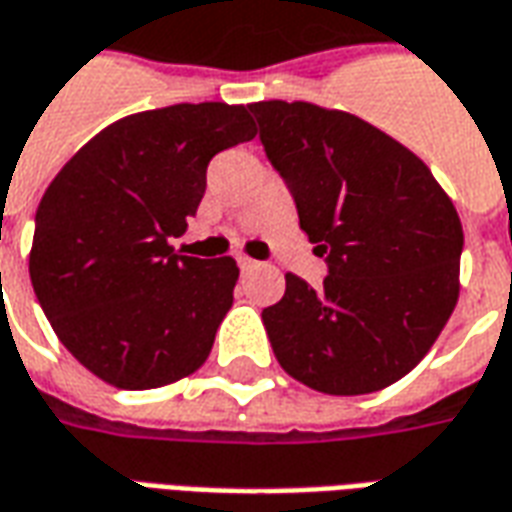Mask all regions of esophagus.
Segmentation results:
<instances>
[{
  "label": "esophagus",
  "mask_w": 512,
  "mask_h": 512,
  "mask_svg": "<svg viewBox=\"0 0 512 512\" xmlns=\"http://www.w3.org/2000/svg\"><path fill=\"white\" fill-rule=\"evenodd\" d=\"M238 266H241V271H252V268H257V260L241 255V257H238Z\"/></svg>",
  "instance_id": "34e87169"
}]
</instances>
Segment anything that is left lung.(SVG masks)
<instances>
[{
	"mask_svg": "<svg viewBox=\"0 0 512 512\" xmlns=\"http://www.w3.org/2000/svg\"><path fill=\"white\" fill-rule=\"evenodd\" d=\"M249 110L330 266L318 291L285 274V296L263 310L271 349L313 391H382L421 363L457 305L455 205L421 157L352 113L282 99Z\"/></svg>",
	"mask_w": 512,
	"mask_h": 512,
	"instance_id": "1",
	"label": "left lung"
}]
</instances>
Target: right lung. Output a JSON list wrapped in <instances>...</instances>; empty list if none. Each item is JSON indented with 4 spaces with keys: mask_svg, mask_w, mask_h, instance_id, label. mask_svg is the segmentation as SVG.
Returning a JSON list of instances; mask_svg holds the SVG:
<instances>
[{
    "mask_svg": "<svg viewBox=\"0 0 512 512\" xmlns=\"http://www.w3.org/2000/svg\"><path fill=\"white\" fill-rule=\"evenodd\" d=\"M244 105L132 113L94 135L35 213L30 280L60 343L107 385L149 391L194 374L232 307V257L177 255L213 155L255 138Z\"/></svg>",
    "mask_w": 512,
    "mask_h": 512,
    "instance_id": "obj_1",
    "label": "right lung"
}]
</instances>
